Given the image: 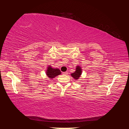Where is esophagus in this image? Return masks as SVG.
<instances>
[{
	"label": "esophagus",
	"mask_w": 129,
	"mask_h": 129,
	"mask_svg": "<svg viewBox=\"0 0 129 129\" xmlns=\"http://www.w3.org/2000/svg\"><path fill=\"white\" fill-rule=\"evenodd\" d=\"M68 72H63L62 74L63 75H68Z\"/></svg>",
	"instance_id": "34e87169"
}]
</instances>
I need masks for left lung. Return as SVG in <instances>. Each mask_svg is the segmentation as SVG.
<instances>
[{
    "instance_id": "obj_1",
    "label": "left lung",
    "mask_w": 129,
    "mask_h": 129,
    "mask_svg": "<svg viewBox=\"0 0 129 129\" xmlns=\"http://www.w3.org/2000/svg\"><path fill=\"white\" fill-rule=\"evenodd\" d=\"M81 73H82V70H81V68L80 66H77L76 67V71L74 73H72L71 74V76L75 80H78V78H80Z\"/></svg>"
}]
</instances>
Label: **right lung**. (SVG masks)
I'll use <instances>...</instances> for the list:
<instances>
[{
	"label": "right lung",
	"mask_w": 129,
	"mask_h": 129,
	"mask_svg": "<svg viewBox=\"0 0 129 129\" xmlns=\"http://www.w3.org/2000/svg\"><path fill=\"white\" fill-rule=\"evenodd\" d=\"M61 73V72L59 69H58V68H52L51 67V66H49L48 67L46 72V75L50 79H52V78L55 77L56 76L60 75Z\"/></svg>",
	"instance_id": "add662e5"
}]
</instances>
